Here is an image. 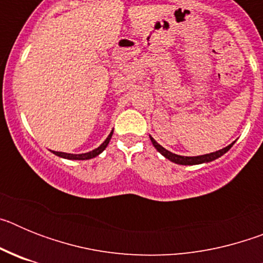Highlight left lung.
<instances>
[{
	"mask_svg": "<svg viewBox=\"0 0 263 263\" xmlns=\"http://www.w3.org/2000/svg\"><path fill=\"white\" fill-rule=\"evenodd\" d=\"M150 139H152V142H153V145H154V147L157 148L158 152L163 155L164 158L170 159L171 162H174V163L184 164V166H192V164H200V163H208V162H212V160L217 159V158H220L221 155H224L225 153H227L234 143V142L231 143L229 146H227V147L221 148V150H218V152H216V153H210V154H205V155H199V157H183V155L174 154V153L168 152V150H166L164 147H162V146H160L159 143H158L157 141L153 138V137H150Z\"/></svg>",
	"mask_w": 263,
	"mask_h": 263,
	"instance_id": "obj_1",
	"label": "left lung"
}]
</instances>
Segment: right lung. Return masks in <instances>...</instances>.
<instances>
[{
	"label": "right lung",
	"mask_w": 263,
	"mask_h": 263,
	"mask_svg": "<svg viewBox=\"0 0 263 263\" xmlns=\"http://www.w3.org/2000/svg\"><path fill=\"white\" fill-rule=\"evenodd\" d=\"M111 134H113V130L110 132V134H109L108 137H106V139L104 141L101 145L99 146L97 148H95V150H92V152L89 153H84V154H68V153H60V152H53V154L58 155V157H62V158H66V159H72V160H85V159H92V158L97 157L99 154H101V153L104 152L106 148V146H108L109 141H110L111 138Z\"/></svg>",
	"instance_id": "add662e5"
}]
</instances>
